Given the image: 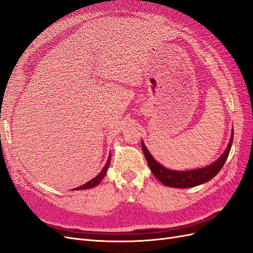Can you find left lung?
Masks as SVG:
<instances>
[{
	"instance_id": "left-lung-1",
	"label": "left lung",
	"mask_w": 253,
	"mask_h": 253,
	"mask_svg": "<svg viewBox=\"0 0 253 253\" xmlns=\"http://www.w3.org/2000/svg\"><path fill=\"white\" fill-rule=\"evenodd\" d=\"M232 141H233V132L227 149L223 153V155H221L216 162H214L212 165L208 167L201 168V169L188 170V171H174V170L167 169V168L158 164L156 160L153 158V156L150 154L149 150L145 148V145L142 141H141V147L152 173L154 174L155 177L160 182L164 183V185L167 187H172V188H192L209 181L220 171V169L223 168V166L225 165V162L228 158L229 152H230L231 145H232Z\"/></svg>"
}]
</instances>
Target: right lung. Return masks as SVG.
<instances>
[{"instance_id":"right-lung-1","label":"right lung","mask_w":253,"mask_h":253,"mask_svg":"<svg viewBox=\"0 0 253 253\" xmlns=\"http://www.w3.org/2000/svg\"><path fill=\"white\" fill-rule=\"evenodd\" d=\"M110 163H111V155L109 156L108 162H106V164H105V166H104L103 169L101 170V172L99 173V174L96 176L95 178H93V179H91V180L87 181L86 183H84V185H82V186H80V187L75 188L74 190H86V189L94 188V187H96L97 185H99V183H100V181L103 179V177H104V176H105L106 172H108V169H109Z\"/></svg>"}]
</instances>
